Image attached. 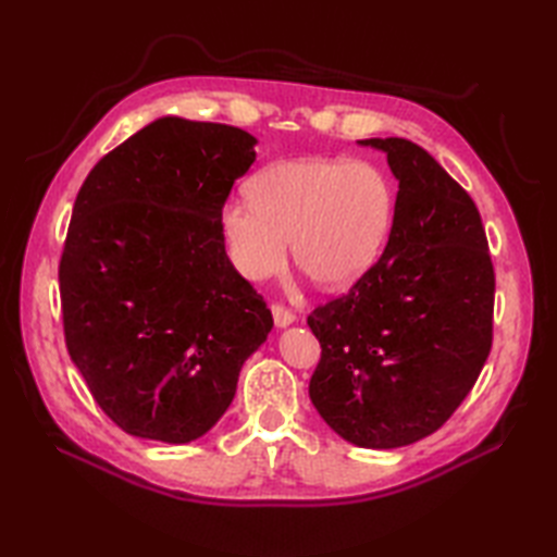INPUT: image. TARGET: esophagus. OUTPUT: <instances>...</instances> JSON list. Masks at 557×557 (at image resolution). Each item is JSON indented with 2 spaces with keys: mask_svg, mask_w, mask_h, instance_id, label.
Wrapping results in <instances>:
<instances>
[{
  "mask_svg": "<svg viewBox=\"0 0 557 557\" xmlns=\"http://www.w3.org/2000/svg\"><path fill=\"white\" fill-rule=\"evenodd\" d=\"M272 318H275L277 327H287V325L297 321V313L287 309V306H282V304H272Z\"/></svg>",
  "mask_w": 557,
  "mask_h": 557,
  "instance_id": "obj_1",
  "label": "esophagus"
}]
</instances>
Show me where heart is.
Returning a JSON list of instances; mask_svg holds the SVG:
<instances>
[{
  "label": "heart",
  "instance_id": "heart-1",
  "mask_svg": "<svg viewBox=\"0 0 557 557\" xmlns=\"http://www.w3.org/2000/svg\"><path fill=\"white\" fill-rule=\"evenodd\" d=\"M248 200H230L220 215L234 268L248 280L270 277L285 263L289 239L297 265L327 289L369 272L395 218L393 182L366 160L275 162L248 182Z\"/></svg>",
  "mask_w": 557,
  "mask_h": 557
}]
</instances>
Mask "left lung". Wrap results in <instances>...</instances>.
Instances as JSON below:
<instances>
[{"label":"left lung","mask_w":557,"mask_h":557,"mask_svg":"<svg viewBox=\"0 0 557 557\" xmlns=\"http://www.w3.org/2000/svg\"><path fill=\"white\" fill-rule=\"evenodd\" d=\"M399 182L383 256L309 315L321 361L309 395L359 447L421 441L471 393L493 345L495 272L471 196L421 146L366 138Z\"/></svg>","instance_id":"obj_1"}]
</instances>
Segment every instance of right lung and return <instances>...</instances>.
Here are the masks:
<instances>
[{
  "label": "right lung",
  "instance_id": "right-lung-1",
  "mask_svg": "<svg viewBox=\"0 0 557 557\" xmlns=\"http://www.w3.org/2000/svg\"><path fill=\"white\" fill-rule=\"evenodd\" d=\"M253 146L244 128L162 116L108 152L76 196L59 260L64 339L128 435L208 433L270 333L272 313L220 232Z\"/></svg>",
  "mask_w": 557,
  "mask_h": 557
}]
</instances>
